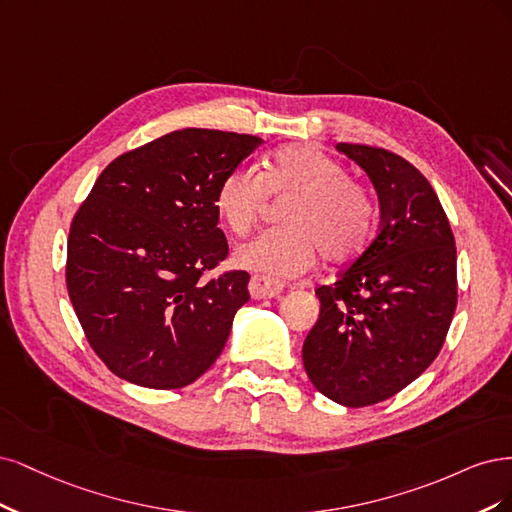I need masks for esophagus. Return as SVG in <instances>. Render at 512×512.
<instances>
[{
    "label": "esophagus",
    "mask_w": 512,
    "mask_h": 512,
    "mask_svg": "<svg viewBox=\"0 0 512 512\" xmlns=\"http://www.w3.org/2000/svg\"><path fill=\"white\" fill-rule=\"evenodd\" d=\"M283 291V285L278 280L266 278V276H253L249 283V293L255 300H266V298H276V295Z\"/></svg>",
    "instance_id": "1"
}]
</instances>
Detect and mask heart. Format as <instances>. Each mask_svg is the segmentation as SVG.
<instances>
[{
  "label": "heart",
  "instance_id": "heart-1",
  "mask_svg": "<svg viewBox=\"0 0 512 512\" xmlns=\"http://www.w3.org/2000/svg\"><path fill=\"white\" fill-rule=\"evenodd\" d=\"M268 195L291 200L280 210L285 227L268 229L236 249V266L266 278L308 272L319 253L346 263L366 251L374 232L368 191L346 178L340 163L308 144H291L257 174L249 166L227 172L214 191V210L227 232L246 236L266 208Z\"/></svg>",
  "mask_w": 512,
  "mask_h": 512
}]
</instances>
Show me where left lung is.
Listing matches in <instances>:
<instances>
[{
    "label": "left lung",
    "instance_id": "1",
    "mask_svg": "<svg viewBox=\"0 0 512 512\" xmlns=\"http://www.w3.org/2000/svg\"><path fill=\"white\" fill-rule=\"evenodd\" d=\"M368 174L381 229L366 251L315 293L321 312L302 346L325 398L361 408L402 391L440 353L457 306V251L427 178L404 157L336 144Z\"/></svg>",
    "mask_w": 512,
    "mask_h": 512
}]
</instances>
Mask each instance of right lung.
Segmentation results:
<instances>
[{
    "instance_id": "1",
    "label": "right lung",
    "mask_w": 512,
    "mask_h": 512,
    "mask_svg": "<svg viewBox=\"0 0 512 512\" xmlns=\"http://www.w3.org/2000/svg\"><path fill=\"white\" fill-rule=\"evenodd\" d=\"M263 140L187 127L114 159L70 227L65 283L91 349L123 381H197L249 302V272L204 280L227 257L214 191Z\"/></svg>"
}]
</instances>
